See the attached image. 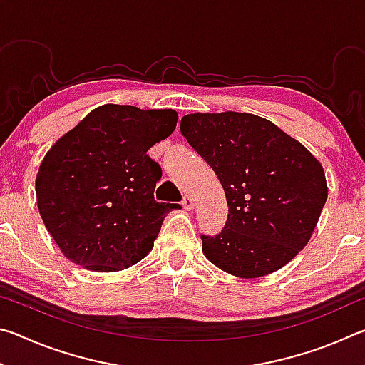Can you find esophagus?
<instances>
[{
  "mask_svg": "<svg viewBox=\"0 0 365 365\" xmlns=\"http://www.w3.org/2000/svg\"><path fill=\"white\" fill-rule=\"evenodd\" d=\"M182 206H183V209H187V211H191V209L195 207L193 197H191L190 195H185L183 200H182Z\"/></svg>",
  "mask_w": 365,
  "mask_h": 365,
  "instance_id": "esophagus-1",
  "label": "esophagus"
}]
</instances>
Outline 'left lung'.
<instances>
[{
    "label": "left lung",
    "mask_w": 365,
    "mask_h": 365,
    "mask_svg": "<svg viewBox=\"0 0 365 365\" xmlns=\"http://www.w3.org/2000/svg\"><path fill=\"white\" fill-rule=\"evenodd\" d=\"M180 130L225 191L228 217L202 252L238 279L282 269L312 237L329 195L322 164L272 123L248 113H195Z\"/></svg>",
    "instance_id": "left-lung-1"
}]
</instances>
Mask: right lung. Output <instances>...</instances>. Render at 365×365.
I'll return each instance as SVG.
<instances>
[{
	"label": "right lung",
	"instance_id": "right-lung-1",
	"mask_svg": "<svg viewBox=\"0 0 365 365\" xmlns=\"http://www.w3.org/2000/svg\"><path fill=\"white\" fill-rule=\"evenodd\" d=\"M174 109L103 104L63 135L43 158L35 180L46 230L71 262L117 272L153 250L165 215L158 202L153 145L175 130Z\"/></svg>",
	"mask_w": 365,
	"mask_h": 365
}]
</instances>
